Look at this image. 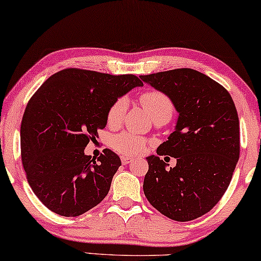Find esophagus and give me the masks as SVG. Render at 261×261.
I'll use <instances>...</instances> for the list:
<instances>
[{
	"instance_id": "34e87169",
	"label": "esophagus",
	"mask_w": 261,
	"mask_h": 261,
	"mask_svg": "<svg viewBox=\"0 0 261 261\" xmlns=\"http://www.w3.org/2000/svg\"><path fill=\"white\" fill-rule=\"evenodd\" d=\"M121 162H122L123 165H127V164L133 162V158H132V156H122V158H121Z\"/></svg>"
}]
</instances>
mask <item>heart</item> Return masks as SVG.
I'll return each mask as SVG.
<instances>
[{
    "mask_svg": "<svg viewBox=\"0 0 261 261\" xmlns=\"http://www.w3.org/2000/svg\"><path fill=\"white\" fill-rule=\"evenodd\" d=\"M141 103L151 119H155L160 115H169L171 117L173 113V105L171 99L165 94L160 91H147L141 95ZM127 109V99L124 97L117 98L110 106L107 113V123L108 126H117L122 121ZM112 147L122 154L134 155L144 151L145 141L137 135L129 133H122L112 138L110 141Z\"/></svg>",
    "mask_w": 261,
    "mask_h": 261,
    "instance_id": "heart-1",
    "label": "heart"
}]
</instances>
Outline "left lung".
Returning a JSON list of instances; mask_svg holds the SVG:
<instances>
[{
  "label": "left lung",
  "instance_id": "8db88e82",
  "mask_svg": "<svg viewBox=\"0 0 261 261\" xmlns=\"http://www.w3.org/2000/svg\"><path fill=\"white\" fill-rule=\"evenodd\" d=\"M165 94L178 113L174 130L147 156L144 192L171 220L185 222L217 204L233 177L240 155V124L229 92L206 74L176 69L140 76ZM159 155L177 159L170 170Z\"/></svg>",
  "mask_w": 261,
  "mask_h": 261
}]
</instances>
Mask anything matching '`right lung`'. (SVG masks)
<instances>
[{
	"label": "right lung",
	"mask_w": 261,
	"mask_h": 261,
	"mask_svg": "<svg viewBox=\"0 0 261 261\" xmlns=\"http://www.w3.org/2000/svg\"><path fill=\"white\" fill-rule=\"evenodd\" d=\"M142 85L134 74L65 69L32 96L21 122V159L28 184L49 210L76 217L103 201L121 160L106 148L95 162L84 149L107 126L110 106Z\"/></svg>",
	"instance_id": "right-lung-1"
}]
</instances>
